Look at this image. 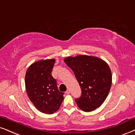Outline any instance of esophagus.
Segmentation results:
<instances>
[{"mask_svg": "<svg viewBox=\"0 0 135 135\" xmlns=\"http://www.w3.org/2000/svg\"><path fill=\"white\" fill-rule=\"evenodd\" d=\"M65 93H66V94H67V95L70 94V90H66V92H65Z\"/></svg>", "mask_w": 135, "mask_h": 135, "instance_id": "1", "label": "esophagus"}]
</instances>
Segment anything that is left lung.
<instances>
[{
	"mask_svg": "<svg viewBox=\"0 0 135 135\" xmlns=\"http://www.w3.org/2000/svg\"><path fill=\"white\" fill-rule=\"evenodd\" d=\"M64 62L73 70L81 87V97L75 99L78 107L86 112L100 107L112 85V72L108 64L98 57L85 55L66 57Z\"/></svg>",
	"mask_w": 135,
	"mask_h": 135,
	"instance_id": "obj_1",
	"label": "left lung"
}]
</instances>
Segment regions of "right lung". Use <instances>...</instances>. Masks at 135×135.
I'll use <instances>...</instances> for the list:
<instances>
[{
    "label": "right lung",
    "instance_id": "right-lung-1",
    "mask_svg": "<svg viewBox=\"0 0 135 135\" xmlns=\"http://www.w3.org/2000/svg\"><path fill=\"white\" fill-rule=\"evenodd\" d=\"M55 62V59H47L33 63L25 74L28 98L37 110L46 114L57 112L64 98V93L58 89L57 81L51 74Z\"/></svg>",
    "mask_w": 135,
    "mask_h": 135
}]
</instances>
